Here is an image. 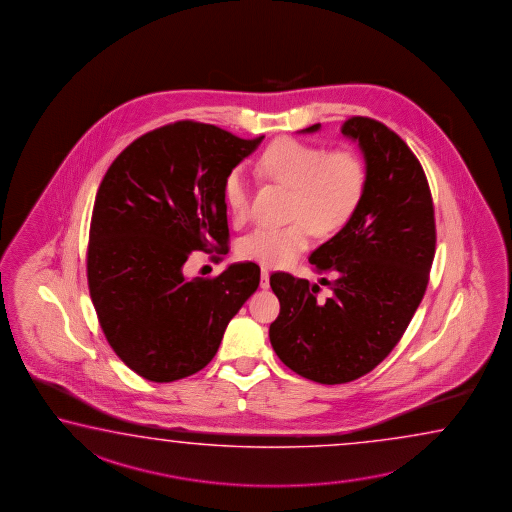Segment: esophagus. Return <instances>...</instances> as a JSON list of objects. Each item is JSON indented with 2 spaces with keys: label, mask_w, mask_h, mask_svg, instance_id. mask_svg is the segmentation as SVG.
<instances>
[{
  "label": "esophagus",
  "mask_w": 512,
  "mask_h": 512,
  "mask_svg": "<svg viewBox=\"0 0 512 512\" xmlns=\"http://www.w3.org/2000/svg\"><path fill=\"white\" fill-rule=\"evenodd\" d=\"M261 288H270V272L266 270V268H262L261 270Z\"/></svg>",
  "instance_id": "1"
}]
</instances>
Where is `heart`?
I'll list each match as a JSON object with an SVG mask.
<instances>
[{
	"mask_svg": "<svg viewBox=\"0 0 512 512\" xmlns=\"http://www.w3.org/2000/svg\"><path fill=\"white\" fill-rule=\"evenodd\" d=\"M259 169L270 180L293 188V222L259 226L240 240V255L266 268H284L297 261L308 250L313 230L332 235L345 228L365 195V164L352 149L328 151L284 136L266 147ZM251 186L248 167H231L222 191L233 219L248 217Z\"/></svg>",
	"mask_w": 512,
	"mask_h": 512,
	"instance_id": "1",
	"label": "heart"
}]
</instances>
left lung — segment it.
I'll list each match as a JSON object with an SVG mask.
<instances>
[{
    "mask_svg": "<svg viewBox=\"0 0 512 512\" xmlns=\"http://www.w3.org/2000/svg\"><path fill=\"white\" fill-rule=\"evenodd\" d=\"M321 124L301 133H315ZM341 133L366 164L365 195L343 230L310 255L332 273V295L290 273L270 277L281 312L270 324L275 354L295 374L341 385L374 370L405 334L425 295L436 251L434 204L416 155L385 124L348 118Z\"/></svg>",
    "mask_w": 512,
    "mask_h": 512,
    "instance_id": "8db88e82",
    "label": "left lung"
}]
</instances>
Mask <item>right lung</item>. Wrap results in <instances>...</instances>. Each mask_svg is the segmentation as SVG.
Wrapping results in <instances>:
<instances>
[{
	"instance_id": "right-lung-1",
	"label": "right lung",
	"mask_w": 512,
	"mask_h": 512,
	"mask_svg": "<svg viewBox=\"0 0 512 512\" xmlns=\"http://www.w3.org/2000/svg\"><path fill=\"white\" fill-rule=\"evenodd\" d=\"M264 136L244 140L180 120L136 138L107 169L94 200L87 282L105 339L138 376L197 374L255 293L261 268L230 264L188 279L191 251L228 253L224 178Z\"/></svg>"
}]
</instances>
